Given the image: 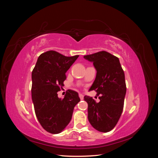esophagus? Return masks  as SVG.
<instances>
[{
  "mask_svg": "<svg viewBox=\"0 0 158 158\" xmlns=\"http://www.w3.org/2000/svg\"><path fill=\"white\" fill-rule=\"evenodd\" d=\"M79 98L80 99H84V95L82 94H79Z\"/></svg>",
  "mask_w": 158,
  "mask_h": 158,
  "instance_id": "esophagus-1",
  "label": "esophagus"
}]
</instances>
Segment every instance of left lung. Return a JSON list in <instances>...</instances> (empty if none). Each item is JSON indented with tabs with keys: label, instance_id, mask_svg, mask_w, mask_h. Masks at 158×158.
Wrapping results in <instances>:
<instances>
[{
	"label": "left lung",
	"instance_id": "left-lung-1",
	"mask_svg": "<svg viewBox=\"0 0 158 158\" xmlns=\"http://www.w3.org/2000/svg\"><path fill=\"white\" fill-rule=\"evenodd\" d=\"M93 62L96 77L89 90H95L100 102L84 96L88 103V118L92 126L102 132L111 131L115 127L123 110L127 92L125 73L118 57L102 51L85 55Z\"/></svg>",
	"mask_w": 158,
	"mask_h": 158
}]
</instances>
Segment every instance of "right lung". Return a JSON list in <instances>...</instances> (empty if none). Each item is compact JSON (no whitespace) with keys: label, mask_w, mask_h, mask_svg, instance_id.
I'll return each instance as SVG.
<instances>
[{"label":"right lung","mask_w":158,"mask_h":158,"mask_svg":"<svg viewBox=\"0 0 158 158\" xmlns=\"http://www.w3.org/2000/svg\"><path fill=\"white\" fill-rule=\"evenodd\" d=\"M79 55L66 56L48 51L38 57L31 74V97L36 117L42 127L58 134L69 125L75 106L80 99L78 93L68 89L63 99L57 92L63 86L66 73Z\"/></svg>","instance_id":"1"}]
</instances>
